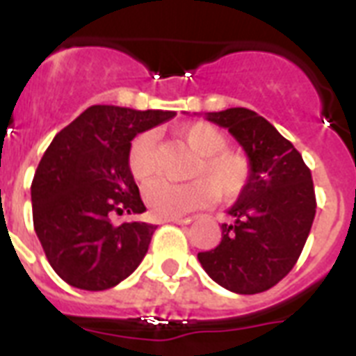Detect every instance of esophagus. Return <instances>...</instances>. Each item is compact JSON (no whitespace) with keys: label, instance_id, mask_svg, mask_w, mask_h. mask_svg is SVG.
<instances>
[{"label":"esophagus","instance_id":"esophagus-1","mask_svg":"<svg viewBox=\"0 0 356 356\" xmlns=\"http://www.w3.org/2000/svg\"><path fill=\"white\" fill-rule=\"evenodd\" d=\"M166 222H172V223H177V225H188L192 220L190 218H168Z\"/></svg>","mask_w":356,"mask_h":356}]
</instances>
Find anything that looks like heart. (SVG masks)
I'll return each instance as SVG.
<instances>
[{
	"label": "heart",
	"instance_id": "heart-1",
	"mask_svg": "<svg viewBox=\"0 0 356 356\" xmlns=\"http://www.w3.org/2000/svg\"><path fill=\"white\" fill-rule=\"evenodd\" d=\"M177 134L188 144L195 161L190 166L188 183L155 179L144 186V201L156 218H181L211 205L214 197L234 201L248 190L253 164L245 153L227 147V136L205 122L184 123ZM129 173L144 181L155 170V138L151 133L136 134L127 151Z\"/></svg>",
	"mask_w": 356,
	"mask_h": 356
}]
</instances>
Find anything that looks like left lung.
Wrapping results in <instances>:
<instances>
[{"mask_svg": "<svg viewBox=\"0 0 356 356\" xmlns=\"http://www.w3.org/2000/svg\"><path fill=\"white\" fill-rule=\"evenodd\" d=\"M229 129L253 164L248 190L229 209L222 242L197 253L212 281L234 293H260L290 273L316 216L312 175L303 156L268 120L243 107L207 114Z\"/></svg>", "mask_w": 356, "mask_h": 356, "instance_id": "left-lung-1", "label": "left lung"}]
</instances>
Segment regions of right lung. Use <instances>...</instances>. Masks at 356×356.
Masks as SVG:
<instances>
[{"label": "right lung", "instance_id": "add662e5", "mask_svg": "<svg viewBox=\"0 0 356 356\" xmlns=\"http://www.w3.org/2000/svg\"><path fill=\"white\" fill-rule=\"evenodd\" d=\"M172 111L94 105L53 138L31 184L33 223L47 262L81 290H107L133 273L156 225L114 223L145 205L127 168L131 140Z\"/></svg>", "mask_w": 356, "mask_h": 356}]
</instances>
